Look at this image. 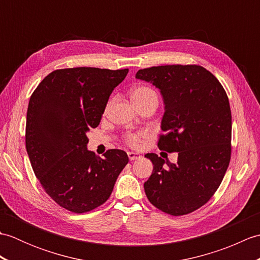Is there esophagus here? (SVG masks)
Returning a JSON list of instances; mask_svg holds the SVG:
<instances>
[{
	"instance_id": "esophagus-1",
	"label": "esophagus",
	"mask_w": 260,
	"mask_h": 260,
	"mask_svg": "<svg viewBox=\"0 0 260 260\" xmlns=\"http://www.w3.org/2000/svg\"><path fill=\"white\" fill-rule=\"evenodd\" d=\"M127 155H128V158L131 159V161H134V159L141 158L140 154L139 153H135V152H128V153H127Z\"/></svg>"
}]
</instances>
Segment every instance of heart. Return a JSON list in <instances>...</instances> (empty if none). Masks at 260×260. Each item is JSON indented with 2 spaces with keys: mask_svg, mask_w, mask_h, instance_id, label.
Returning a JSON list of instances; mask_svg holds the SVG:
<instances>
[{
  "mask_svg": "<svg viewBox=\"0 0 260 260\" xmlns=\"http://www.w3.org/2000/svg\"><path fill=\"white\" fill-rule=\"evenodd\" d=\"M131 97L133 102L136 104V106L143 104L144 102L150 101L152 98L157 99L156 92L154 91L152 88L146 86H140L134 88L131 91ZM148 136L147 132H137V133H127L125 135V141L127 144L132 147H140L144 140Z\"/></svg>",
  "mask_w": 260,
  "mask_h": 260,
  "instance_id": "heart-1",
  "label": "heart"
}]
</instances>
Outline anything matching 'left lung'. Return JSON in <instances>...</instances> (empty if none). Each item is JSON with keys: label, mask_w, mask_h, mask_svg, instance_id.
I'll return each mask as SVG.
<instances>
[{"label": "left lung", "mask_w": 260, "mask_h": 260, "mask_svg": "<svg viewBox=\"0 0 260 260\" xmlns=\"http://www.w3.org/2000/svg\"><path fill=\"white\" fill-rule=\"evenodd\" d=\"M136 78L161 91L164 115L157 146L178 152L176 164L154 153L145 157L153 173L145 183L154 207L183 215L206 204L217 191L231 156V110L222 85L197 64H168L141 69Z\"/></svg>", "instance_id": "left-lung-1"}]
</instances>
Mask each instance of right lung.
Segmentation results:
<instances>
[{
  "instance_id": "1",
  "label": "right lung",
  "mask_w": 260,
  "mask_h": 260,
  "mask_svg": "<svg viewBox=\"0 0 260 260\" xmlns=\"http://www.w3.org/2000/svg\"><path fill=\"white\" fill-rule=\"evenodd\" d=\"M128 69H58L31 95L25 146L43 189L60 207L91 211L108 200L128 156L108 150L104 158L87 150V132L101 123L110 93Z\"/></svg>"
}]
</instances>
